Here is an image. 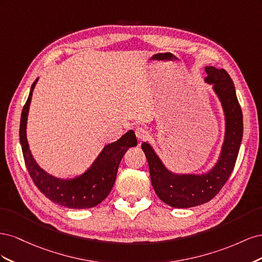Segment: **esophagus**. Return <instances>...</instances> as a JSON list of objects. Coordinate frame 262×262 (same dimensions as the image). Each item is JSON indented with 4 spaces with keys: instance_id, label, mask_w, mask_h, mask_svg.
<instances>
[{
    "instance_id": "esophagus-1",
    "label": "esophagus",
    "mask_w": 262,
    "mask_h": 262,
    "mask_svg": "<svg viewBox=\"0 0 262 262\" xmlns=\"http://www.w3.org/2000/svg\"><path fill=\"white\" fill-rule=\"evenodd\" d=\"M136 136L138 140L143 141L147 138V131L144 128H142V126H138V128H136Z\"/></svg>"
}]
</instances>
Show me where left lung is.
I'll list each match as a JSON object with an SVG mask.
<instances>
[{
	"label": "left lung",
	"mask_w": 262,
	"mask_h": 262,
	"mask_svg": "<svg viewBox=\"0 0 262 262\" xmlns=\"http://www.w3.org/2000/svg\"><path fill=\"white\" fill-rule=\"evenodd\" d=\"M205 82L221 100L225 115V138L215 166L203 175H179L165 167L148 143H142L152 186L157 196L172 208H192L209 202L231 176L243 139V113L231 76L224 69L205 67Z\"/></svg>",
	"instance_id": "8db88e82"
}]
</instances>
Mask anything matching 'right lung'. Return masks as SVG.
Returning <instances> with one entry per match:
<instances>
[{"label": "right lung", "mask_w": 262, "mask_h": 262, "mask_svg": "<svg viewBox=\"0 0 262 262\" xmlns=\"http://www.w3.org/2000/svg\"><path fill=\"white\" fill-rule=\"evenodd\" d=\"M31 85L30 93L23 108L19 125V140L24 160L34 184L52 202L69 209H90L96 207L112 191L117 177L119 164L129 147L137 146V137L132 130L126 132L118 141L104 147L93 163L91 168L83 175L73 179L53 177L39 167L28 146L26 137L27 117L35 85Z\"/></svg>", "instance_id": "1"}]
</instances>
